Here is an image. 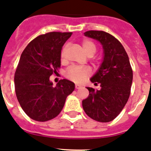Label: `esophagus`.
<instances>
[{
	"mask_svg": "<svg viewBox=\"0 0 151 151\" xmlns=\"http://www.w3.org/2000/svg\"><path fill=\"white\" fill-rule=\"evenodd\" d=\"M81 87H82L81 85H76V89H79Z\"/></svg>",
	"mask_w": 151,
	"mask_h": 151,
	"instance_id": "1",
	"label": "esophagus"
}]
</instances>
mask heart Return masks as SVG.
<instances>
[{"label": "heart", "mask_w": 151, "mask_h": 151, "mask_svg": "<svg viewBox=\"0 0 151 151\" xmlns=\"http://www.w3.org/2000/svg\"><path fill=\"white\" fill-rule=\"evenodd\" d=\"M82 47L86 55L94 54L96 52V45L91 40H84L82 42ZM66 47H64L61 52V60L63 61L65 60V51H66ZM90 74V70L88 68H81L77 67V66H73L69 68V70L66 73V77L69 79H71L73 82L76 83H80L83 80L87 78Z\"/></svg>", "instance_id": "1"}]
</instances>
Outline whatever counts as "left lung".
<instances>
[{"label":"left lung","mask_w":151,"mask_h":151,"mask_svg":"<svg viewBox=\"0 0 151 151\" xmlns=\"http://www.w3.org/2000/svg\"><path fill=\"white\" fill-rule=\"evenodd\" d=\"M85 36L99 41L104 50L102 63L90 78L101 89L87 87L89 95L82 101L85 113L97 122L113 120L126 104L132 84L133 73L122 44L103 31H88Z\"/></svg>","instance_id":"8db88e82"}]
</instances>
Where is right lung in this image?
Masks as SVG:
<instances>
[{
	"instance_id": "right-lung-1",
	"label": "right lung",
	"mask_w": 151,
	"mask_h": 151,
	"mask_svg": "<svg viewBox=\"0 0 151 151\" xmlns=\"http://www.w3.org/2000/svg\"><path fill=\"white\" fill-rule=\"evenodd\" d=\"M72 32L47 33L31 41L21 54L14 76L15 91L23 111L35 121L55 118L75 84L61 79L56 86L50 76L60 66L61 49Z\"/></svg>"
}]
</instances>
